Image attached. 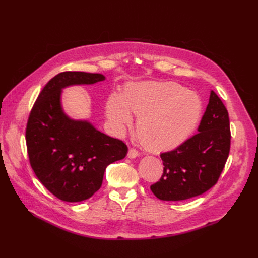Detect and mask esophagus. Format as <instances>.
Segmentation results:
<instances>
[{"instance_id":"obj_1","label":"esophagus","mask_w":258,"mask_h":258,"mask_svg":"<svg viewBox=\"0 0 258 258\" xmlns=\"http://www.w3.org/2000/svg\"><path fill=\"white\" fill-rule=\"evenodd\" d=\"M138 156H139V153L136 150H134V148H130L128 152H127V158L135 159V158H137Z\"/></svg>"}]
</instances>
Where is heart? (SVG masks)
<instances>
[{"label": "heart", "instance_id": "1", "mask_svg": "<svg viewBox=\"0 0 258 258\" xmlns=\"http://www.w3.org/2000/svg\"><path fill=\"white\" fill-rule=\"evenodd\" d=\"M139 116L137 134L142 145L152 152H166L182 145L198 127L203 103L194 91L172 81H141L114 92L105 114L114 131L121 135Z\"/></svg>", "mask_w": 258, "mask_h": 258}]
</instances>
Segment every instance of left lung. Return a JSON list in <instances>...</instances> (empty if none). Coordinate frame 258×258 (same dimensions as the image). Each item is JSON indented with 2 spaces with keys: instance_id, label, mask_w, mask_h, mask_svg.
Here are the masks:
<instances>
[{
  "instance_id": "obj_1",
  "label": "left lung",
  "mask_w": 258,
  "mask_h": 258,
  "mask_svg": "<svg viewBox=\"0 0 258 258\" xmlns=\"http://www.w3.org/2000/svg\"><path fill=\"white\" fill-rule=\"evenodd\" d=\"M198 134L175 150L161 154L164 170L151 186L162 201H183L198 197L214 186L230 152L228 111L213 91L198 127Z\"/></svg>"
}]
</instances>
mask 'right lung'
Wrapping results in <instances>:
<instances>
[{"label": "right lung", "instance_id": "right-lung-1", "mask_svg": "<svg viewBox=\"0 0 258 258\" xmlns=\"http://www.w3.org/2000/svg\"><path fill=\"white\" fill-rule=\"evenodd\" d=\"M99 73L62 72L44 87L26 128L31 167L48 190L64 202L90 199L101 187L105 168L127 154L126 145L101 133L88 120L68 116L61 92L103 81Z\"/></svg>", "mask_w": 258, "mask_h": 258}]
</instances>
